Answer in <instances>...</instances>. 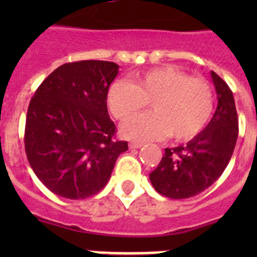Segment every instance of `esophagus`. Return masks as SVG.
Instances as JSON below:
<instances>
[{"label":"esophagus","mask_w":257,"mask_h":257,"mask_svg":"<svg viewBox=\"0 0 257 257\" xmlns=\"http://www.w3.org/2000/svg\"><path fill=\"white\" fill-rule=\"evenodd\" d=\"M143 145H144V143H142V142H130L128 143V147H130L131 149H138V148H142Z\"/></svg>","instance_id":"esophagus-1"}]
</instances>
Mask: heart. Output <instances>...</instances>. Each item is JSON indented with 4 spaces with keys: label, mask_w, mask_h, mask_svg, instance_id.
<instances>
[{
    "label": "heart",
    "mask_w": 257,
    "mask_h": 257,
    "mask_svg": "<svg viewBox=\"0 0 257 257\" xmlns=\"http://www.w3.org/2000/svg\"><path fill=\"white\" fill-rule=\"evenodd\" d=\"M154 112L134 117L122 126L124 136L135 140L178 142L198 136L213 112V91L203 78L175 68H154L138 74L135 82L119 79L108 91V106L118 119H127L148 106Z\"/></svg>",
    "instance_id": "b5f03b06"
}]
</instances>
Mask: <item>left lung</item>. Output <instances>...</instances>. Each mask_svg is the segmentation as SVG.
<instances>
[{"label":"left lung","instance_id":"obj_1","mask_svg":"<svg viewBox=\"0 0 257 257\" xmlns=\"http://www.w3.org/2000/svg\"><path fill=\"white\" fill-rule=\"evenodd\" d=\"M217 108L205 130L187 145L166 148L151 172L157 192L172 199L194 197L211 187L226 169L238 138V117L233 92L221 77L211 72Z\"/></svg>","mask_w":257,"mask_h":257}]
</instances>
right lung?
<instances>
[{
    "mask_svg": "<svg viewBox=\"0 0 257 257\" xmlns=\"http://www.w3.org/2000/svg\"><path fill=\"white\" fill-rule=\"evenodd\" d=\"M112 61L82 60L56 68L38 86L26 119L28 162L58 196L85 199L108 183L118 156L128 149L115 140L106 95L118 74Z\"/></svg>",
    "mask_w": 257,
    "mask_h": 257,
    "instance_id": "add662e5",
    "label": "right lung"
}]
</instances>
